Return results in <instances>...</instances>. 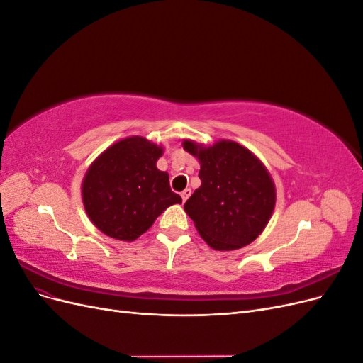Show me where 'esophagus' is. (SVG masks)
I'll list each match as a JSON object with an SVG mask.
<instances>
[{
  "label": "esophagus",
  "instance_id": "obj_1",
  "mask_svg": "<svg viewBox=\"0 0 363 363\" xmlns=\"http://www.w3.org/2000/svg\"><path fill=\"white\" fill-rule=\"evenodd\" d=\"M191 194H192V191L188 188V189H184L183 192H182V199H183V201H186L191 196Z\"/></svg>",
  "mask_w": 363,
  "mask_h": 363
}]
</instances>
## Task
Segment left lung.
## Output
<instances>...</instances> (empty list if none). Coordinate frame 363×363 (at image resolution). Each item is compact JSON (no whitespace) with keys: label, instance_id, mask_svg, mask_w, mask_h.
<instances>
[{"label":"left lung","instance_id":"1","mask_svg":"<svg viewBox=\"0 0 363 363\" xmlns=\"http://www.w3.org/2000/svg\"><path fill=\"white\" fill-rule=\"evenodd\" d=\"M183 148L201 164V186L184 204L200 236L219 251L251 244L276 206V186L267 168L233 140H218L212 147L184 140Z\"/></svg>","mask_w":363,"mask_h":363}]
</instances>
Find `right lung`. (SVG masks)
I'll use <instances>...</instances> for the list:
<instances>
[{"instance_id":"obj_1","label":"right lung","mask_w":363,"mask_h":363,"mask_svg":"<svg viewBox=\"0 0 363 363\" xmlns=\"http://www.w3.org/2000/svg\"><path fill=\"white\" fill-rule=\"evenodd\" d=\"M163 148L142 136L108 147L87 169L82 183L84 211L98 230L118 240L138 239L182 196L169 175L157 169Z\"/></svg>"}]
</instances>
